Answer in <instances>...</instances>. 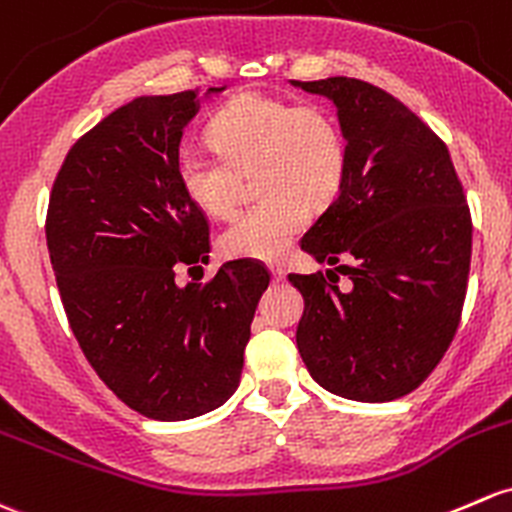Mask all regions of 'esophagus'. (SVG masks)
Listing matches in <instances>:
<instances>
[{
	"mask_svg": "<svg viewBox=\"0 0 512 512\" xmlns=\"http://www.w3.org/2000/svg\"><path fill=\"white\" fill-rule=\"evenodd\" d=\"M270 272L274 282H282V279L287 277V270H284V265H279V262H270Z\"/></svg>",
	"mask_w": 512,
	"mask_h": 512,
	"instance_id": "1",
	"label": "esophagus"
}]
</instances>
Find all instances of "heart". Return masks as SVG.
<instances>
[{
  "mask_svg": "<svg viewBox=\"0 0 512 512\" xmlns=\"http://www.w3.org/2000/svg\"><path fill=\"white\" fill-rule=\"evenodd\" d=\"M215 152L181 149L176 179L201 213L230 218L240 206L242 176L255 174L262 201L220 233L228 257L277 260L309 223V203L331 201L346 174V139L321 105L267 93L233 98L208 127Z\"/></svg>",
  "mask_w": 512,
  "mask_h": 512,
  "instance_id": "obj_1",
  "label": "heart"
}]
</instances>
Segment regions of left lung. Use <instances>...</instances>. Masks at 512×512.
<instances>
[{"mask_svg":"<svg viewBox=\"0 0 512 512\" xmlns=\"http://www.w3.org/2000/svg\"><path fill=\"white\" fill-rule=\"evenodd\" d=\"M333 100L346 137L336 198L299 240L333 270L289 274L304 297L297 346L333 395L390 402L429 378L459 328L471 211L439 134L378 85L294 80Z\"/></svg>","mask_w":512,"mask_h":512,"instance_id":"8db88e82","label":"left lung"}]
</instances>
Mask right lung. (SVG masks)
<instances>
[{"label":"right lung","instance_id":"obj_1","mask_svg":"<svg viewBox=\"0 0 512 512\" xmlns=\"http://www.w3.org/2000/svg\"><path fill=\"white\" fill-rule=\"evenodd\" d=\"M196 112V90L117 107L66 154L46 213L75 341L127 407L161 422L198 417L233 395L270 284L255 260L225 262L206 284L176 282L181 267L196 270L211 252L206 213L176 179Z\"/></svg>","mask_w":512,"mask_h":512}]
</instances>
